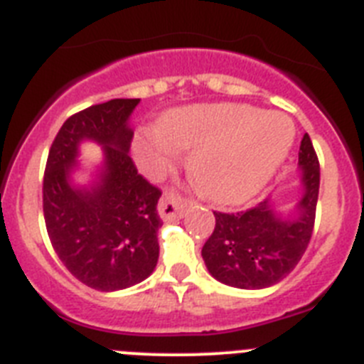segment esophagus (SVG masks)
I'll return each instance as SVG.
<instances>
[{"label":"esophagus","instance_id":"esophagus-1","mask_svg":"<svg viewBox=\"0 0 364 364\" xmlns=\"http://www.w3.org/2000/svg\"><path fill=\"white\" fill-rule=\"evenodd\" d=\"M186 198H182L178 193L167 191L164 193L162 198L159 202V213L162 217V220H175V218L182 217L186 208Z\"/></svg>","mask_w":364,"mask_h":364}]
</instances>
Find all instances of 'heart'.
Segmentation results:
<instances>
[{
  "label": "heart",
  "instance_id": "1",
  "mask_svg": "<svg viewBox=\"0 0 364 364\" xmlns=\"http://www.w3.org/2000/svg\"><path fill=\"white\" fill-rule=\"evenodd\" d=\"M291 142L294 127L286 118L218 104L169 112L160 129L138 134L134 154L156 175L171 167L176 147L193 149L188 169L198 189L218 204H239L268 184Z\"/></svg>",
  "mask_w": 364,
  "mask_h": 364
}]
</instances>
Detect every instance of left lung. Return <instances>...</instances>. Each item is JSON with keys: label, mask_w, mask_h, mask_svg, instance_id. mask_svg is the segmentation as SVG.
<instances>
[{"label": "left lung", "mask_w": 364, "mask_h": 364, "mask_svg": "<svg viewBox=\"0 0 364 364\" xmlns=\"http://www.w3.org/2000/svg\"><path fill=\"white\" fill-rule=\"evenodd\" d=\"M304 195L299 213L281 220L262 200L246 211H213L215 228L202 247L204 262L217 281L242 290L268 288L299 264L315 224L319 198V159L310 136L304 134L299 151Z\"/></svg>", "instance_id": "8db88e82"}]
</instances>
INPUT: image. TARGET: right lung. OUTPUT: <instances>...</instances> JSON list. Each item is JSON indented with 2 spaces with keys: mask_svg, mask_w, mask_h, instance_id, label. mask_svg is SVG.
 Masks as SVG:
<instances>
[{
  "mask_svg": "<svg viewBox=\"0 0 364 364\" xmlns=\"http://www.w3.org/2000/svg\"><path fill=\"white\" fill-rule=\"evenodd\" d=\"M138 98L91 105L65 120L50 146L43 175V217L54 252L83 284L114 291L142 282L159 260L160 188L147 182L129 156L127 118ZM105 144L106 169L92 190L68 184L77 144Z\"/></svg>",
  "mask_w": 364,
  "mask_h": 364,
  "instance_id": "right-lung-1",
  "label": "right lung"
}]
</instances>
